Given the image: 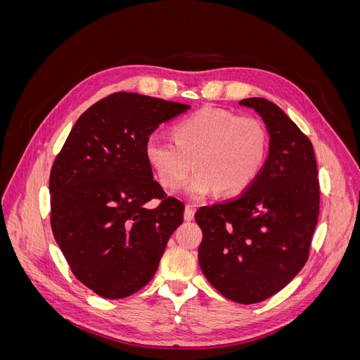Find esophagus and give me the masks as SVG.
I'll return each instance as SVG.
<instances>
[{"mask_svg":"<svg viewBox=\"0 0 360 360\" xmlns=\"http://www.w3.org/2000/svg\"><path fill=\"white\" fill-rule=\"evenodd\" d=\"M193 217H195V207L191 205V204H188L186 209H184V219H186V221H192Z\"/></svg>","mask_w":360,"mask_h":360,"instance_id":"esophagus-1","label":"esophagus"}]
</instances>
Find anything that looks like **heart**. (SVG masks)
Listing matches in <instances>:
<instances>
[{"instance_id":"heart-1","label":"heart","mask_w":360,"mask_h":360,"mask_svg":"<svg viewBox=\"0 0 360 360\" xmlns=\"http://www.w3.org/2000/svg\"><path fill=\"white\" fill-rule=\"evenodd\" d=\"M172 143L159 135L146 141L144 155L162 186L184 184L183 193L202 200L219 192L236 197L252 186L269 155V132L259 118L202 108L172 126Z\"/></svg>"}]
</instances>
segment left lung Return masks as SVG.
<instances>
[{
    "instance_id": "1",
    "label": "left lung",
    "mask_w": 360,
    "mask_h": 360,
    "mask_svg": "<svg viewBox=\"0 0 360 360\" xmlns=\"http://www.w3.org/2000/svg\"><path fill=\"white\" fill-rule=\"evenodd\" d=\"M238 103L255 110L269 130L264 168L248 191L201 207L195 221L204 276L224 297L250 304L281 291L308 261L320 183L312 143L279 106L263 97Z\"/></svg>"
}]
</instances>
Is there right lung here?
<instances>
[{
  "mask_svg": "<svg viewBox=\"0 0 360 360\" xmlns=\"http://www.w3.org/2000/svg\"><path fill=\"white\" fill-rule=\"evenodd\" d=\"M189 110L118 91L75 123L51 169V226L73 275L105 299H123L155 276L184 204L153 179L144 147L159 124ZM158 198L156 210L145 202Z\"/></svg>",
  "mask_w": 360,
  "mask_h": 360,
  "instance_id": "right-lung-1",
  "label": "right lung"
}]
</instances>
